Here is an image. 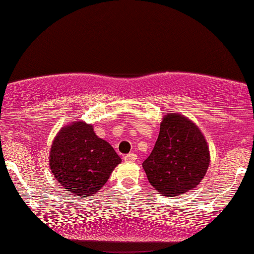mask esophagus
Segmentation results:
<instances>
[{
    "label": "esophagus",
    "instance_id": "1",
    "mask_svg": "<svg viewBox=\"0 0 254 254\" xmlns=\"http://www.w3.org/2000/svg\"><path fill=\"white\" fill-rule=\"evenodd\" d=\"M136 154L135 153H128V154H127L126 157H124V160H126L127 162H134L135 160H136Z\"/></svg>",
    "mask_w": 254,
    "mask_h": 254
}]
</instances>
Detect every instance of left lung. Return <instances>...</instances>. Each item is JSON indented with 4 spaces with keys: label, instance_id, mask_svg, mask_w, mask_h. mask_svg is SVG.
<instances>
[{
    "label": "left lung",
    "instance_id": "obj_1",
    "mask_svg": "<svg viewBox=\"0 0 254 254\" xmlns=\"http://www.w3.org/2000/svg\"><path fill=\"white\" fill-rule=\"evenodd\" d=\"M209 159L208 145L199 127L184 115L168 113L142 167L158 192L175 197L197 187L208 169Z\"/></svg>",
    "mask_w": 254,
    "mask_h": 254
}]
</instances>
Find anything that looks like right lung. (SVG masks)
<instances>
[{
    "instance_id": "add662e5",
    "label": "right lung",
    "mask_w": 254,
    "mask_h": 254,
    "mask_svg": "<svg viewBox=\"0 0 254 254\" xmlns=\"http://www.w3.org/2000/svg\"><path fill=\"white\" fill-rule=\"evenodd\" d=\"M121 158L112 145L98 137L93 126L71 122L60 128L51 145L49 166L68 194L92 196L104 186Z\"/></svg>"
}]
</instances>
